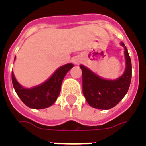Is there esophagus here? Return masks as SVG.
Masks as SVG:
<instances>
[{"mask_svg":"<svg viewBox=\"0 0 146 146\" xmlns=\"http://www.w3.org/2000/svg\"><path fill=\"white\" fill-rule=\"evenodd\" d=\"M81 62H82V60H81V58L79 57V56H76V57L73 58V62L74 65H79Z\"/></svg>","mask_w":146,"mask_h":146,"instance_id":"1","label":"esophagus"}]
</instances>
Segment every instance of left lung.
<instances>
[{"label": "left lung", "instance_id": "obj_1", "mask_svg": "<svg viewBox=\"0 0 146 146\" xmlns=\"http://www.w3.org/2000/svg\"><path fill=\"white\" fill-rule=\"evenodd\" d=\"M125 70L118 78L109 80L102 78L88 67L80 66L82 70L83 94L92 107L99 110H110L121 101L128 91L131 80V61L124 44Z\"/></svg>", "mask_w": 146, "mask_h": 146}]
</instances>
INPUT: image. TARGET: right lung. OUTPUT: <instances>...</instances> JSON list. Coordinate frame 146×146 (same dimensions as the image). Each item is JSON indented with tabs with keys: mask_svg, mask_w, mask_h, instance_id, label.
<instances>
[{
	"mask_svg": "<svg viewBox=\"0 0 146 146\" xmlns=\"http://www.w3.org/2000/svg\"><path fill=\"white\" fill-rule=\"evenodd\" d=\"M73 67L72 63L62 66L44 82L32 88H25L20 84L15 79L12 72V84L18 96L28 107L34 110L45 109L52 106L57 100L60 94L61 85L64 77Z\"/></svg>",
	"mask_w": 146,
	"mask_h": 146,
	"instance_id": "right-lung-1",
	"label": "right lung"
}]
</instances>
